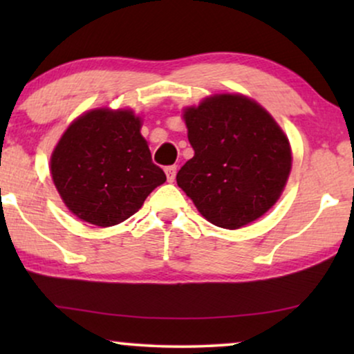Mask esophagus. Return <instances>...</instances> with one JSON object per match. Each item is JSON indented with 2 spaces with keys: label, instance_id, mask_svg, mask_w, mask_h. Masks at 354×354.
Here are the masks:
<instances>
[{
  "label": "esophagus",
  "instance_id": "esophagus-1",
  "mask_svg": "<svg viewBox=\"0 0 354 354\" xmlns=\"http://www.w3.org/2000/svg\"><path fill=\"white\" fill-rule=\"evenodd\" d=\"M166 176H167V182H174L176 180V174H177V166H167L166 169Z\"/></svg>",
  "mask_w": 354,
  "mask_h": 354
}]
</instances>
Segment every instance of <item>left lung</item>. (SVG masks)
Listing matches in <instances>:
<instances>
[{
    "instance_id": "1",
    "label": "left lung",
    "mask_w": 354,
    "mask_h": 354,
    "mask_svg": "<svg viewBox=\"0 0 354 354\" xmlns=\"http://www.w3.org/2000/svg\"><path fill=\"white\" fill-rule=\"evenodd\" d=\"M195 156L177 185L211 224L235 230L259 219L282 195L292 169L287 135L243 95H214L183 111Z\"/></svg>"
}]
</instances>
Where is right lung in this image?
Segmentation results:
<instances>
[{"label": "right lung", "mask_w": 354, "mask_h": 354, "mask_svg": "<svg viewBox=\"0 0 354 354\" xmlns=\"http://www.w3.org/2000/svg\"><path fill=\"white\" fill-rule=\"evenodd\" d=\"M142 120L129 109H93L75 119L51 154V177L64 205L98 227L133 216L166 174L151 161Z\"/></svg>", "instance_id": "add662e5"}]
</instances>
